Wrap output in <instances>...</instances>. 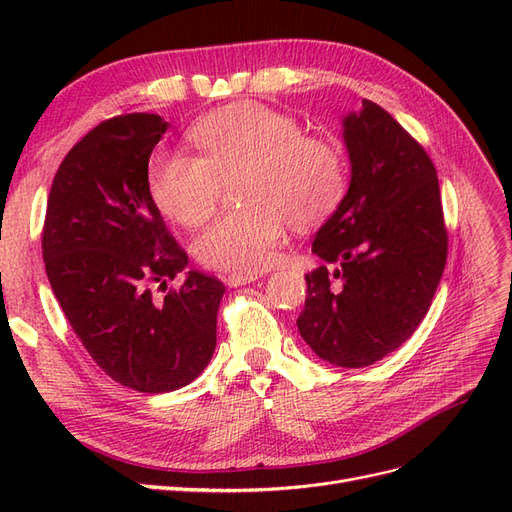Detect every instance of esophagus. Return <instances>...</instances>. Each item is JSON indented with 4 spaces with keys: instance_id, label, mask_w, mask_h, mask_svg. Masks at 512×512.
I'll use <instances>...</instances> for the list:
<instances>
[{
    "instance_id": "1",
    "label": "esophagus",
    "mask_w": 512,
    "mask_h": 512,
    "mask_svg": "<svg viewBox=\"0 0 512 512\" xmlns=\"http://www.w3.org/2000/svg\"><path fill=\"white\" fill-rule=\"evenodd\" d=\"M258 273H230L226 277V284L230 288H237V286H245V284H254L258 280Z\"/></svg>"
}]
</instances>
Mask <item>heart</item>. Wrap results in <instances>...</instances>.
Instances as JSON below:
<instances>
[{"label":"heart","mask_w":512,"mask_h":512,"mask_svg":"<svg viewBox=\"0 0 512 512\" xmlns=\"http://www.w3.org/2000/svg\"><path fill=\"white\" fill-rule=\"evenodd\" d=\"M203 156L158 149L147 168L156 207L181 226L213 213L222 185L241 177L245 209L215 218L194 239L200 265L252 273L273 260L284 222H320L346 192L344 153L327 138L307 136L301 123L258 102L230 104L200 119L190 132Z\"/></svg>","instance_id":"heart-1"}]
</instances>
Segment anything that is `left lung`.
<instances>
[{"label": "left lung", "instance_id": "left-lung-1", "mask_svg": "<svg viewBox=\"0 0 512 512\" xmlns=\"http://www.w3.org/2000/svg\"><path fill=\"white\" fill-rule=\"evenodd\" d=\"M348 192L312 252L297 327L322 361L367 367L410 339L446 265L440 185L425 149L371 100L342 119Z\"/></svg>", "mask_w": 512, "mask_h": 512}]
</instances>
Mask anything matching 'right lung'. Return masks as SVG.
<instances>
[{
	"instance_id": "1",
	"label": "right lung",
	"mask_w": 512,
	"mask_h": 512,
	"mask_svg": "<svg viewBox=\"0 0 512 512\" xmlns=\"http://www.w3.org/2000/svg\"><path fill=\"white\" fill-rule=\"evenodd\" d=\"M168 130L160 115L102 121L55 173L42 232L51 288L91 359L138 393L196 380L215 350L224 284L188 271L164 299L153 286L188 267L147 185L151 151Z\"/></svg>"
}]
</instances>
